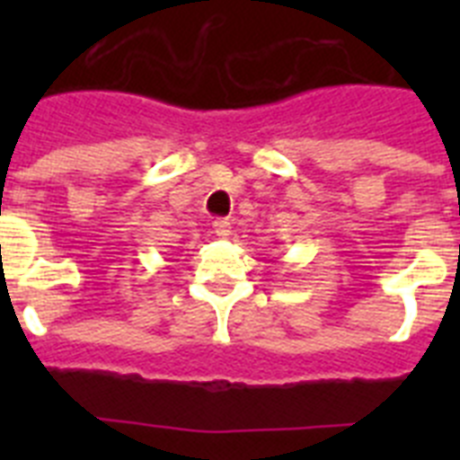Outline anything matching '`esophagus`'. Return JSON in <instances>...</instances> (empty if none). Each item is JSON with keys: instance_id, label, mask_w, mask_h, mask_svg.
Returning <instances> with one entry per match:
<instances>
[{"instance_id": "obj_1", "label": "esophagus", "mask_w": 460, "mask_h": 460, "mask_svg": "<svg viewBox=\"0 0 460 460\" xmlns=\"http://www.w3.org/2000/svg\"><path fill=\"white\" fill-rule=\"evenodd\" d=\"M214 233H217L218 237H227V234L233 233V226H230L227 218H218V221H214Z\"/></svg>"}]
</instances>
